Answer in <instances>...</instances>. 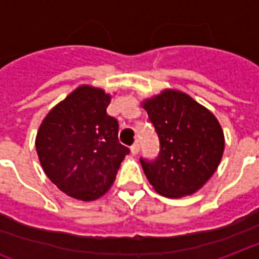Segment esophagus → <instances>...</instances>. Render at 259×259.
Returning a JSON list of instances; mask_svg holds the SVG:
<instances>
[{
    "instance_id": "esophagus-1",
    "label": "esophagus",
    "mask_w": 259,
    "mask_h": 259,
    "mask_svg": "<svg viewBox=\"0 0 259 259\" xmlns=\"http://www.w3.org/2000/svg\"><path fill=\"white\" fill-rule=\"evenodd\" d=\"M130 152L133 153V155H137L138 152H140V144L134 143L132 147H130Z\"/></svg>"
}]
</instances>
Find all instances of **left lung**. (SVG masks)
<instances>
[{
  "label": "left lung",
  "instance_id": "left-lung-1",
  "mask_svg": "<svg viewBox=\"0 0 259 259\" xmlns=\"http://www.w3.org/2000/svg\"><path fill=\"white\" fill-rule=\"evenodd\" d=\"M141 106L160 140L157 159H141L148 181L168 198L194 194L222 161L226 141L220 122L208 108L177 90L161 91Z\"/></svg>",
  "mask_w": 259,
  "mask_h": 259
}]
</instances>
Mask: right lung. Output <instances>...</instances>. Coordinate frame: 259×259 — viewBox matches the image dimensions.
Instances as JSON below:
<instances>
[{
  "label": "right lung",
  "mask_w": 259,
  "mask_h": 259,
  "mask_svg": "<svg viewBox=\"0 0 259 259\" xmlns=\"http://www.w3.org/2000/svg\"><path fill=\"white\" fill-rule=\"evenodd\" d=\"M111 95L80 85L51 108L35 147L43 171L65 194L95 201L115 181L129 148L118 141V122L107 115Z\"/></svg>",
  "instance_id": "1"
}]
</instances>
